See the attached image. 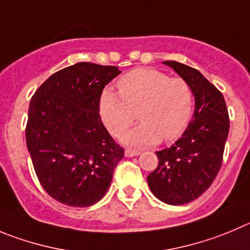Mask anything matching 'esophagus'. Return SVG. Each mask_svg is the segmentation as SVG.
<instances>
[{
	"label": "esophagus",
	"instance_id": "esophagus-1",
	"mask_svg": "<svg viewBox=\"0 0 250 250\" xmlns=\"http://www.w3.org/2000/svg\"><path fill=\"white\" fill-rule=\"evenodd\" d=\"M125 157H136V155H139V154H141V151L136 150V149L128 148V149H125Z\"/></svg>",
	"mask_w": 250,
	"mask_h": 250
}]
</instances>
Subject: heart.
<instances>
[{"mask_svg": "<svg viewBox=\"0 0 250 250\" xmlns=\"http://www.w3.org/2000/svg\"><path fill=\"white\" fill-rule=\"evenodd\" d=\"M117 93L104 91L100 99L102 122L111 134L120 137L136 121L142 123L122 137L130 146L171 142L181 137L190 123L193 92L183 78H170L167 72L138 67L117 81Z\"/></svg>", "mask_w": 250, "mask_h": 250, "instance_id": "obj_1", "label": "heart"}]
</instances>
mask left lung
<instances>
[{
  "mask_svg": "<svg viewBox=\"0 0 250 250\" xmlns=\"http://www.w3.org/2000/svg\"><path fill=\"white\" fill-rule=\"evenodd\" d=\"M190 83L195 113L183 137L157 151L158 167L148 175L149 188L160 201L185 205L211 186L223 162L229 116L223 95L199 70L178 62H164Z\"/></svg>",
  "mask_w": 250,
  "mask_h": 250,
  "instance_id": "1",
  "label": "left lung"
}]
</instances>
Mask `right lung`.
<instances>
[{"mask_svg": "<svg viewBox=\"0 0 250 250\" xmlns=\"http://www.w3.org/2000/svg\"><path fill=\"white\" fill-rule=\"evenodd\" d=\"M120 72L78 62L46 79L30 100L28 151L41 185L60 204L87 207L100 201L125 157L99 113L102 90Z\"/></svg>", "mask_w": 250, "mask_h": 250, "instance_id": "add662e5", "label": "right lung"}]
</instances>
